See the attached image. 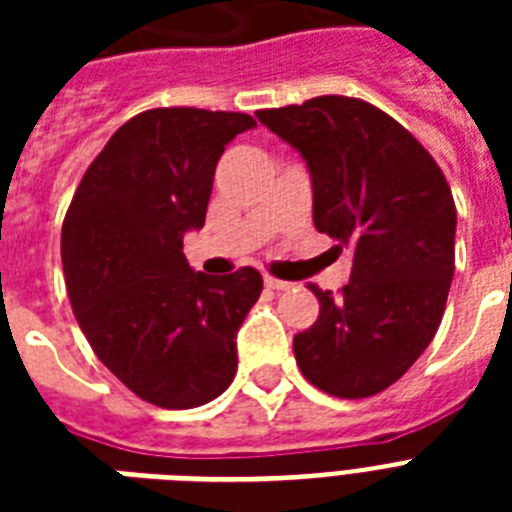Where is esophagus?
<instances>
[{
    "instance_id": "1",
    "label": "esophagus",
    "mask_w": 512,
    "mask_h": 512,
    "mask_svg": "<svg viewBox=\"0 0 512 512\" xmlns=\"http://www.w3.org/2000/svg\"><path fill=\"white\" fill-rule=\"evenodd\" d=\"M265 287L273 289V292H281V289H289L292 284H289V281H284V279H276V276H265Z\"/></svg>"
}]
</instances>
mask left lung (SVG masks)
Wrapping results in <instances>:
<instances>
[{"instance_id": "left-lung-1", "label": "left lung", "mask_w": 512, "mask_h": 512, "mask_svg": "<svg viewBox=\"0 0 512 512\" xmlns=\"http://www.w3.org/2000/svg\"><path fill=\"white\" fill-rule=\"evenodd\" d=\"M257 119L303 154L316 228L353 249L337 295L308 284L319 319L295 335L297 366L329 396H377L420 358L444 316L457 228L449 183L412 132L361 98L321 95Z\"/></svg>"}]
</instances>
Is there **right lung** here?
I'll list each match as a JSON object with an SVG mask.
<instances>
[{
  "label": "right lung",
  "mask_w": 512,
  "mask_h": 512,
  "mask_svg": "<svg viewBox=\"0 0 512 512\" xmlns=\"http://www.w3.org/2000/svg\"><path fill=\"white\" fill-rule=\"evenodd\" d=\"M255 119L151 108L111 135L68 204L60 255L95 356L138 398L193 409L236 374V332L263 292L255 268L193 273L183 233L207 217L217 159Z\"/></svg>",
  "instance_id": "add662e5"
}]
</instances>
